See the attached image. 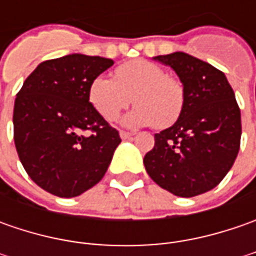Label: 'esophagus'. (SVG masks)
I'll list each match as a JSON object with an SVG mask.
<instances>
[{"instance_id": "1", "label": "esophagus", "mask_w": 256, "mask_h": 256, "mask_svg": "<svg viewBox=\"0 0 256 256\" xmlns=\"http://www.w3.org/2000/svg\"><path fill=\"white\" fill-rule=\"evenodd\" d=\"M120 135H121V138H122V140H130V138H132L134 134L126 132V131H120Z\"/></svg>"}]
</instances>
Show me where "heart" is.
Masks as SVG:
<instances>
[{
    "mask_svg": "<svg viewBox=\"0 0 256 256\" xmlns=\"http://www.w3.org/2000/svg\"><path fill=\"white\" fill-rule=\"evenodd\" d=\"M115 80L94 78L88 90L90 102L106 121H114L131 104L135 108L122 120L126 126L168 128L180 120L186 102L185 86L164 68L146 60H132L115 68Z\"/></svg>",
    "mask_w": 256,
    "mask_h": 256,
    "instance_id": "heart-1",
    "label": "heart"
}]
</instances>
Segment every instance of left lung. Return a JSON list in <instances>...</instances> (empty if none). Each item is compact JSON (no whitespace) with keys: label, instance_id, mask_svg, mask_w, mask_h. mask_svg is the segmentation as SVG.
<instances>
[{"label":"left lung","instance_id":"left-lung-1","mask_svg":"<svg viewBox=\"0 0 256 256\" xmlns=\"http://www.w3.org/2000/svg\"><path fill=\"white\" fill-rule=\"evenodd\" d=\"M170 65L185 86L180 120L155 134L144 158L148 175L176 196L211 191L235 162L241 144V111L225 74L185 52L154 56Z\"/></svg>","mask_w":256,"mask_h":256}]
</instances>
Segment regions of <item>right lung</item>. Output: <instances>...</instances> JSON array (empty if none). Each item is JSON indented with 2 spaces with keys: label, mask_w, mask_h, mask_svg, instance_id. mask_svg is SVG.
<instances>
[{
  "label": "right lung",
  "mask_w": 256,
  "mask_h": 256,
  "mask_svg": "<svg viewBox=\"0 0 256 256\" xmlns=\"http://www.w3.org/2000/svg\"><path fill=\"white\" fill-rule=\"evenodd\" d=\"M112 65V60L82 54L48 60L16 94L12 121L20 161L30 178L52 195L72 198L92 188L121 142L120 132L88 98L94 78Z\"/></svg>",
  "instance_id": "1"
}]
</instances>
